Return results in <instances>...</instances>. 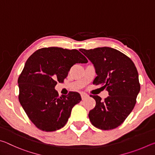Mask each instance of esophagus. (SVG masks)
<instances>
[{"label": "esophagus", "instance_id": "1", "mask_svg": "<svg viewBox=\"0 0 155 155\" xmlns=\"http://www.w3.org/2000/svg\"><path fill=\"white\" fill-rule=\"evenodd\" d=\"M81 98H82V100H84L86 98H87V97L89 96L88 94L87 93L85 92H82L81 94Z\"/></svg>", "mask_w": 155, "mask_h": 155}]
</instances>
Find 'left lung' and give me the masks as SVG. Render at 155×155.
I'll use <instances>...</instances> for the list:
<instances>
[{
	"label": "left lung",
	"instance_id": "8db88e82",
	"mask_svg": "<svg viewBox=\"0 0 155 155\" xmlns=\"http://www.w3.org/2000/svg\"><path fill=\"white\" fill-rule=\"evenodd\" d=\"M80 51L96 68L94 85H103L102 88H106L109 95L104 101L98 96L90 95L96 106L89 113V118L99 129H114L124 122L137 102L140 91L137 68L128 56L109 47Z\"/></svg>",
	"mask_w": 155,
	"mask_h": 155
}]
</instances>
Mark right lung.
Segmentation results:
<instances>
[{"label":"right lung","mask_w":155,"mask_h":155,"mask_svg":"<svg viewBox=\"0 0 155 155\" xmlns=\"http://www.w3.org/2000/svg\"><path fill=\"white\" fill-rule=\"evenodd\" d=\"M87 61L78 50L59 47L40 48L28 57L18 80V99L39 129L54 131L66 124L81 96L77 91L59 96L54 87L58 82L64 83L75 64Z\"/></svg>","instance_id":"right-lung-1"}]
</instances>
